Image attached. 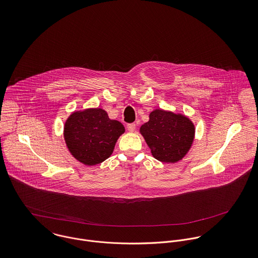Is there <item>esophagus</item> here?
<instances>
[{
    "instance_id": "34e87169",
    "label": "esophagus",
    "mask_w": 258,
    "mask_h": 258,
    "mask_svg": "<svg viewBox=\"0 0 258 258\" xmlns=\"http://www.w3.org/2000/svg\"><path fill=\"white\" fill-rule=\"evenodd\" d=\"M126 127H127V130L130 131V132H134L135 130H136V123H128L127 125H126Z\"/></svg>"
}]
</instances>
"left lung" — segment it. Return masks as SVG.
I'll return each instance as SVG.
<instances>
[{"label":"left lung","instance_id":"obj_1","mask_svg":"<svg viewBox=\"0 0 258 258\" xmlns=\"http://www.w3.org/2000/svg\"><path fill=\"white\" fill-rule=\"evenodd\" d=\"M140 131L152 155L162 162H176L186 155L196 132L188 117L162 109L152 111L150 120Z\"/></svg>","mask_w":258,"mask_h":258}]
</instances>
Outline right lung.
Masks as SVG:
<instances>
[{"label":"right lung","instance_id":"1","mask_svg":"<svg viewBox=\"0 0 258 258\" xmlns=\"http://www.w3.org/2000/svg\"><path fill=\"white\" fill-rule=\"evenodd\" d=\"M124 126L109 119L102 108H88L73 112L64 123L63 137L70 153L87 165H96L113 152Z\"/></svg>","mask_w":258,"mask_h":258}]
</instances>
